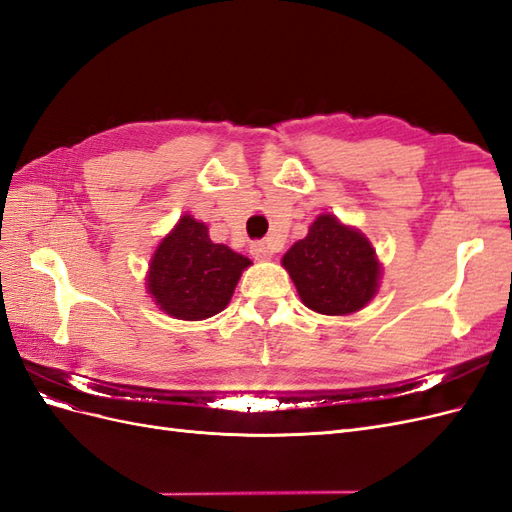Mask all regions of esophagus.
<instances>
[{"instance_id":"1","label":"esophagus","mask_w":512,"mask_h":512,"mask_svg":"<svg viewBox=\"0 0 512 512\" xmlns=\"http://www.w3.org/2000/svg\"><path fill=\"white\" fill-rule=\"evenodd\" d=\"M250 254L256 258V260H269L273 256V247L265 241H254L250 245Z\"/></svg>"}]
</instances>
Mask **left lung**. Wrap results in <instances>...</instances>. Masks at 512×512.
I'll return each mask as SVG.
<instances>
[{
	"instance_id": "8db88e82",
	"label": "left lung",
	"mask_w": 512,
	"mask_h": 512,
	"mask_svg": "<svg viewBox=\"0 0 512 512\" xmlns=\"http://www.w3.org/2000/svg\"><path fill=\"white\" fill-rule=\"evenodd\" d=\"M301 301L318 314L348 316L376 297L380 262L356 228L322 213L282 258Z\"/></svg>"
}]
</instances>
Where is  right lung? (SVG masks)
<instances>
[{
    "mask_svg": "<svg viewBox=\"0 0 512 512\" xmlns=\"http://www.w3.org/2000/svg\"><path fill=\"white\" fill-rule=\"evenodd\" d=\"M250 265V258L213 243L209 228L185 213L151 256L147 290L164 314L177 320H205L228 305L241 273Z\"/></svg>",
    "mask_w": 512,
    "mask_h": 512,
    "instance_id": "right-lung-1",
    "label": "right lung"
}]
</instances>
